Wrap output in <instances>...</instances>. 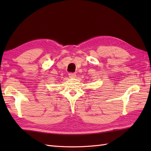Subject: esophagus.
<instances>
[{
    "label": "esophagus",
    "mask_w": 151,
    "mask_h": 151,
    "mask_svg": "<svg viewBox=\"0 0 151 151\" xmlns=\"http://www.w3.org/2000/svg\"><path fill=\"white\" fill-rule=\"evenodd\" d=\"M69 78H75L76 74L74 73H69Z\"/></svg>",
    "instance_id": "34e87169"
}]
</instances>
